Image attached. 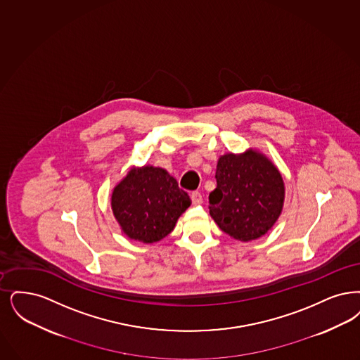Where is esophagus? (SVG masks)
Wrapping results in <instances>:
<instances>
[{
    "label": "esophagus",
    "instance_id": "1",
    "mask_svg": "<svg viewBox=\"0 0 360 360\" xmlns=\"http://www.w3.org/2000/svg\"><path fill=\"white\" fill-rule=\"evenodd\" d=\"M190 198H191V202H193L194 205H201L202 203V195L200 191H193V193L190 194Z\"/></svg>",
    "mask_w": 360,
    "mask_h": 360
}]
</instances>
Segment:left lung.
Here are the masks:
<instances>
[{"instance_id": "8db88e82", "label": "left lung", "mask_w": 360, "mask_h": 360, "mask_svg": "<svg viewBox=\"0 0 360 360\" xmlns=\"http://www.w3.org/2000/svg\"><path fill=\"white\" fill-rule=\"evenodd\" d=\"M216 179L209 203L221 231L252 241L274 226L284 203V182L264 155L256 151L224 155L217 163Z\"/></svg>"}]
</instances>
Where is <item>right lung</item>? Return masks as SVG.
Masks as SVG:
<instances>
[{"instance_id": "right-lung-1", "label": "right lung", "mask_w": 360, "mask_h": 360, "mask_svg": "<svg viewBox=\"0 0 360 360\" xmlns=\"http://www.w3.org/2000/svg\"><path fill=\"white\" fill-rule=\"evenodd\" d=\"M112 210L132 240L157 243L173 231L191 201L170 174L160 167L132 169L114 188Z\"/></svg>"}]
</instances>
